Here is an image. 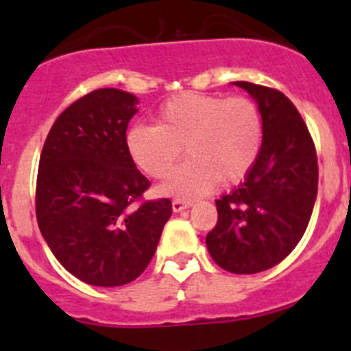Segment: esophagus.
Segmentation results:
<instances>
[{
    "label": "esophagus",
    "mask_w": 351,
    "mask_h": 351,
    "mask_svg": "<svg viewBox=\"0 0 351 351\" xmlns=\"http://www.w3.org/2000/svg\"><path fill=\"white\" fill-rule=\"evenodd\" d=\"M191 206H193V204L186 202V200H181V198H176V200L172 202L173 213H182L184 209H190Z\"/></svg>",
    "instance_id": "1"
}]
</instances>
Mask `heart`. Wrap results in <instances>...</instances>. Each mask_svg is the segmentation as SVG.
Segmentation results:
<instances>
[{
	"label": "heart",
	"instance_id": "obj_1",
	"mask_svg": "<svg viewBox=\"0 0 351 351\" xmlns=\"http://www.w3.org/2000/svg\"><path fill=\"white\" fill-rule=\"evenodd\" d=\"M262 144V114L246 96L182 93L158 108L156 126L135 125L126 133L130 158L154 179L172 172L184 147L190 160L161 186L163 193L178 198L202 197L219 181H243Z\"/></svg>",
	"mask_w": 351,
	"mask_h": 351
}]
</instances>
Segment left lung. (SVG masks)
I'll return each mask as SVG.
<instances>
[{
    "label": "left lung",
    "mask_w": 351,
    "mask_h": 351,
    "mask_svg": "<svg viewBox=\"0 0 351 351\" xmlns=\"http://www.w3.org/2000/svg\"><path fill=\"white\" fill-rule=\"evenodd\" d=\"M234 84L258 104L263 144L244 182L216 200L218 223L206 243L221 269L255 274L278 265L302 239L318 191V160L308 126L283 93Z\"/></svg>",
    "instance_id": "obj_1"
}]
</instances>
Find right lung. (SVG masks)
Wrapping results in <instances>:
<instances>
[{
    "instance_id": "add662e5",
    "label": "right lung",
    "mask_w": 351,
    "mask_h": 351,
    "mask_svg": "<svg viewBox=\"0 0 351 351\" xmlns=\"http://www.w3.org/2000/svg\"><path fill=\"white\" fill-rule=\"evenodd\" d=\"M137 96L96 89L63 110L36 176V221L58 262L80 281L121 287L154 256L170 198L144 200L151 182L126 149Z\"/></svg>"
}]
</instances>
